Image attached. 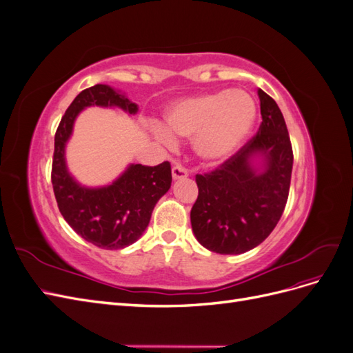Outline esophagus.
Instances as JSON below:
<instances>
[{"mask_svg": "<svg viewBox=\"0 0 353 353\" xmlns=\"http://www.w3.org/2000/svg\"><path fill=\"white\" fill-rule=\"evenodd\" d=\"M188 176V172L183 168V166H174L172 168V178L176 181V179H184Z\"/></svg>", "mask_w": 353, "mask_h": 353, "instance_id": "1", "label": "esophagus"}]
</instances>
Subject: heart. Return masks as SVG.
<instances>
[{
  "label": "heart",
  "mask_w": 353,
  "mask_h": 353,
  "mask_svg": "<svg viewBox=\"0 0 353 353\" xmlns=\"http://www.w3.org/2000/svg\"><path fill=\"white\" fill-rule=\"evenodd\" d=\"M258 117V104L244 90H218L179 99L165 113L163 141L172 136L191 138V148L205 165H219L236 154L248 140ZM171 133L169 134L168 132Z\"/></svg>",
  "instance_id": "b5f03b06"
}]
</instances>
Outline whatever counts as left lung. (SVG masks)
Segmentation results:
<instances>
[{"instance_id":"8db88e82","label":"left lung","mask_w":353,"mask_h":353,"mask_svg":"<svg viewBox=\"0 0 353 353\" xmlns=\"http://www.w3.org/2000/svg\"><path fill=\"white\" fill-rule=\"evenodd\" d=\"M262 123L249 143L210 174L196 175L190 213L197 241L219 254L259 245L279 223L290 188L293 150L283 113L258 90Z\"/></svg>"}]
</instances>
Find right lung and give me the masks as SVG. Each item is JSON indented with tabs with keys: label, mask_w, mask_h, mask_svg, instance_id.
<instances>
[{
	"label": "right lung",
	"mask_w": 353,
	"mask_h": 353,
	"mask_svg": "<svg viewBox=\"0 0 353 353\" xmlns=\"http://www.w3.org/2000/svg\"><path fill=\"white\" fill-rule=\"evenodd\" d=\"M92 105L117 108L128 114L138 112V104L109 85L97 83L79 92L57 128L51 183L60 213L73 231L97 248L117 250L143 236L156 203L170 188L172 174L169 162L157 166L131 163L108 185H82L68 169L66 145L77 117Z\"/></svg>",
	"instance_id": "obj_1"
}]
</instances>
